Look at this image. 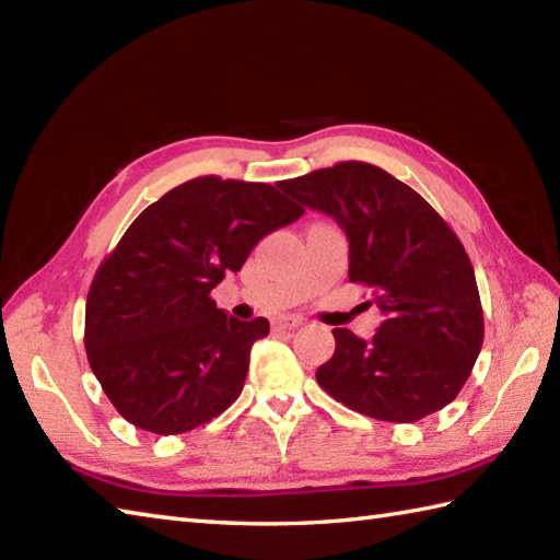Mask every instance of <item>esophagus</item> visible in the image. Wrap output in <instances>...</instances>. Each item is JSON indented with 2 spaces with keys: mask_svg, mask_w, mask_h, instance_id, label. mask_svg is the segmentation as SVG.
I'll return each mask as SVG.
<instances>
[{
  "mask_svg": "<svg viewBox=\"0 0 560 560\" xmlns=\"http://www.w3.org/2000/svg\"><path fill=\"white\" fill-rule=\"evenodd\" d=\"M303 325L301 317H279L273 319V327L277 329H299Z\"/></svg>",
  "mask_w": 560,
  "mask_h": 560,
  "instance_id": "obj_1",
  "label": "esophagus"
}]
</instances>
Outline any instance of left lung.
Returning a JSON list of instances; mask_svg holds the SVG:
<instances>
[{"label": "left lung", "mask_w": 560, "mask_h": 560, "mask_svg": "<svg viewBox=\"0 0 560 560\" xmlns=\"http://www.w3.org/2000/svg\"><path fill=\"white\" fill-rule=\"evenodd\" d=\"M281 189L341 225L349 279L371 289L385 315L371 341L331 329L337 349L317 368L319 387L389 423L447 407L483 343L477 277L455 231L409 185L363 161L283 180Z\"/></svg>", "instance_id": "obj_1"}]
</instances>
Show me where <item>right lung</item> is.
Here are the masks:
<instances>
[{
	"mask_svg": "<svg viewBox=\"0 0 560 560\" xmlns=\"http://www.w3.org/2000/svg\"><path fill=\"white\" fill-rule=\"evenodd\" d=\"M303 211L279 185L205 175L139 213L91 281L83 331L91 371L122 419L177 435L231 407L269 323L225 315L211 289Z\"/></svg>",
	"mask_w": 560,
	"mask_h": 560,
	"instance_id": "right-lung-1",
	"label": "right lung"
}]
</instances>
